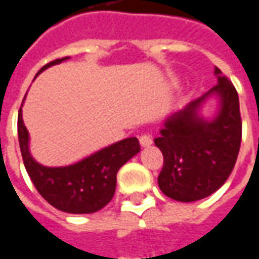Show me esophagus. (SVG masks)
<instances>
[{
    "label": "esophagus",
    "instance_id": "esophagus-1",
    "mask_svg": "<svg viewBox=\"0 0 259 259\" xmlns=\"http://www.w3.org/2000/svg\"><path fill=\"white\" fill-rule=\"evenodd\" d=\"M139 143H141V146H143V148H146V146H150L153 143V139L150 135H148V134H145V135H141L139 137Z\"/></svg>",
    "mask_w": 259,
    "mask_h": 259
}]
</instances>
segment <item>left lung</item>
Masks as SVG:
<instances>
[{
  "mask_svg": "<svg viewBox=\"0 0 259 259\" xmlns=\"http://www.w3.org/2000/svg\"><path fill=\"white\" fill-rule=\"evenodd\" d=\"M218 84L167 118L154 143L163 153L158 186L177 201L201 200L220 189L235 167L241 143L239 95L232 81L215 67ZM211 93L220 96L219 116L208 122L198 116Z\"/></svg>",
  "mask_w": 259,
  "mask_h": 259,
  "instance_id": "left-lung-1",
  "label": "left lung"
}]
</instances>
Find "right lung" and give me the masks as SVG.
<instances>
[{
	"instance_id": "add662e5",
	"label": "right lung",
	"mask_w": 259,
	"mask_h": 259,
	"mask_svg": "<svg viewBox=\"0 0 259 259\" xmlns=\"http://www.w3.org/2000/svg\"><path fill=\"white\" fill-rule=\"evenodd\" d=\"M66 59L47 63L37 75ZM18 137L24 167L35 189L55 208L69 214H91L103 208L114 196L118 169L141 150L139 141L132 137L67 167H44L29 152V132L23 124L22 107L18 114Z\"/></svg>"
}]
</instances>
